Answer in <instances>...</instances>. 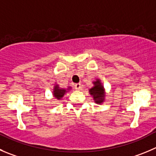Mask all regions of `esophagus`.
<instances>
[{"mask_svg": "<svg viewBox=\"0 0 156 156\" xmlns=\"http://www.w3.org/2000/svg\"><path fill=\"white\" fill-rule=\"evenodd\" d=\"M74 86H75V89H76V90H80L81 89V83H76Z\"/></svg>", "mask_w": 156, "mask_h": 156, "instance_id": "esophagus-1", "label": "esophagus"}]
</instances>
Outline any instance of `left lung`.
<instances>
[{
  "mask_svg": "<svg viewBox=\"0 0 156 156\" xmlns=\"http://www.w3.org/2000/svg\"><path fill=\"white\" fill-rule=\"evenodd\" d=\"M94 87L90 90V95L93 96L95 102L97 103H102L104 100L105 93L104 89H103V85L101 84L99 80H97L96 82L93 83Z\"/></svg>",
  "mask_w": 156,
  "mask_h": 156,
  "instance_id": "1",
  "label": "left lung"
}]
</instances>
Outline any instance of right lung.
<instances>
[{"instance_id":"add662e5","label":"right lung","mask_w":156,"mask_h":156,"mask_svg":"<svg viewBox=\"0 0 156 156\" xmlns=\"http://www.w3.org/2000/svg\"><path fill=\"white\" fill-rule=\"evenodd\" d=\"M69 88H68L69 90ZM66 91V90H64V89H60V87H58V85H56L54 87V89H53V96H54L55 98H57V99H60L63 96H64L65 93Z\"/></svg>"}]
</instances>
